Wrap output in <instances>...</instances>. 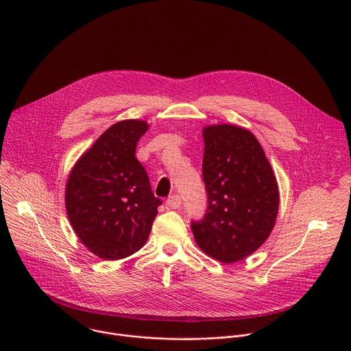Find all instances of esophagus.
Wrapping results in <instances>:
<instances>
[{
	"instance_id": "34e87169",
	"label": "esophagus",
	"mask_w": 351,
	"mask_h": 351,
	"mask_svg": "<svg viewBox=\"0 0 351 351\" xmlns=\"http://www.w3.org/2000/svg\"><path fill=\"white\" fill-rule=\"evenodd\" d=\"M180 204H182V199H180V195H178V194H172L167 199V207L171 208V210L179 208Z\"/></svg>"
}]
</instances>
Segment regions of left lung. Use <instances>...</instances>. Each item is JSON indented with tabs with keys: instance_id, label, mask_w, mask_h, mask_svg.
Here are the masks:
<instances>
[{
	"instance_id": "1",
	"label": "left lung",
	"mask_w": 351,
	"mask_h": 351,
	"mask_svg": "<svg viewBox=\"0 0 351 351\" xmlns=\"http://www.w3.org/2000/svg\"><path fill=\"white\" fill-rule=\"evenodd\" d=\"M203 179L208 195L204 219L191 222L203 252L233 264L269 237L279 210L274 169L256 136L230 123L203 129Z\"/></svg>"
}]
</instances>
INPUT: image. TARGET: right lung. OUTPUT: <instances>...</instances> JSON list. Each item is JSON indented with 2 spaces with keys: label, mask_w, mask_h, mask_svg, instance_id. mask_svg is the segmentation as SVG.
Wrapping results in <instances>:
<instances>
[{
  "label": "right lung",
  "mask_w": 351,
  "mask_h": 351,
  "mask_svg": "<svg viewBox=\"0 0 351 351\" xmlns=\"http://www.w3.org/2000/svg\"><path fill=\"white\" fill-rule=\"evenodd\" d=\"M147 130L148 123L140 119L114 123L76 161L66 180L71 226L88 252L103 260L138 252L162 203L134 154Z\"/></svg>",
  "instance_id": "add662e5"
}]
</instances>
